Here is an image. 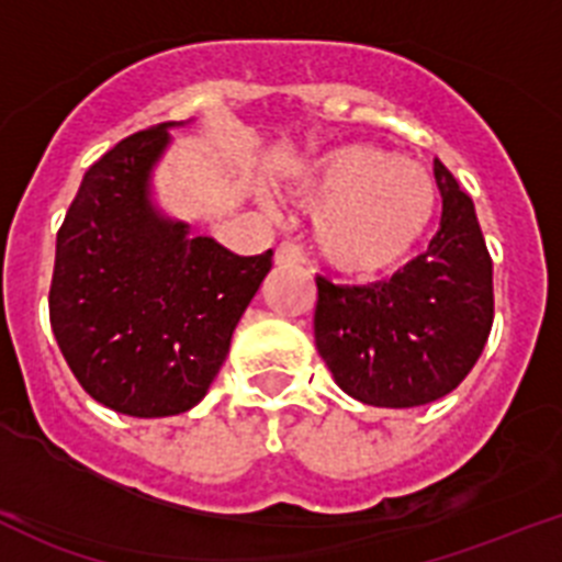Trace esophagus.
Returning a JSON list of instances; mask_svg holds the SVG:
<instances>
[{"mask_svg": "<svg viewBox=\"0 0 562 562\" xmlns=\"http://www.w3.org/2000/svg\"><path fill=\"white\" fill-rule=\"evenodd\" d=\"M302 260H305V255H302V249L293 244V240H282V244L274 249L277 266H293V262H302Z\"/></svg>", "mask_w": 562, "mask_h": 562, "instance_id": "esophagus-1", "label": "esophagus"}]
</instances>
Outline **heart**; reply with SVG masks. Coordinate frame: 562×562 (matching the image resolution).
I'll return each instance as SVG.
<instances>
[{
	"instance_id": "1",
	"label": "heart",
	"mask_w": 562,
	"mask_h": 562,
	"mask_svg": "<svg viewBox=\"0 0 562 562\" xmlns=\"http://www.w3.org/2000/svg\"><path fill=\"white\" fill-rule=\"evenodd\" d=\"M291 193L313 206L311 235L322 260L358 280L403 269L439 212L437 184L419 161L361 143L307 161Z\"/></svg>"
}]
</instances>
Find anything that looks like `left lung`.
I'll return each instance as SVG.
<instances>
[{
	"label": "left lung",
	"mask_w": 562,
	"mask_h": 562,
	"mask_svg": "<svg viewBox=\"0 0 562 562\" xmlns=\"http://www.w3.org/2000/svg\"><path fill=\"white\" fill-rule=\"evenodd\" d=\"M434 179L442 221L426 255L372 285L316 277V350L333 381L367 406H426L453 392L493 327V260L473 201L439 159Z\"/></svg>",
	"instance_id": "left-lung-1"
}]
</instances>
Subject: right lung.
I'll return each instance as SVG.
<instances>
[{
	"label": "right lung",
	"mask_w": 562,
	"mask_h": 562,
	"mask_svg": "<svg viewBox=\"0 0 562 562\" xmlns=\"http://www.w3.org/2000/svg\"><path fill=\"white\" fill-rule=\"evenodd\" d=\"M173 125L136 131L100 156L55 240V341L80 386L128 417L201 403L271 269V249L240 257L156 210L150 173Z\"/></svg>",
	"instance_id": "1"
}]
</instances>
